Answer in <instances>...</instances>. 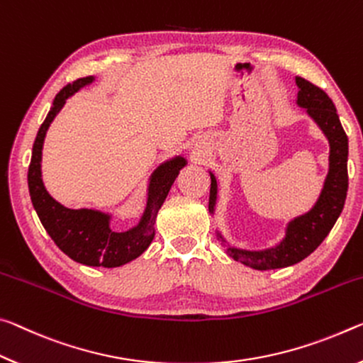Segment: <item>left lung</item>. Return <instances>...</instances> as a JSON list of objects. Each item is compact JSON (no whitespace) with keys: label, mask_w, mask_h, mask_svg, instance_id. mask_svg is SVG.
<instances>
[{"label":"left lung","mask_w":363,"mask_h":363,"mask_svg":"<svg viewBox=\"0 0 363 363\" xmlns=\"http://www.w3.org/2000/svg\"><path fill=\"white\" fill-rule=\"evenodd\" d=\"M299 86L298 104L306 108L308 116L313 117L323 133L330 140V172L326 177L325 188L320 194L318 203L313 209L289 223L286 238L277 247L262 252H247L240 249H228V254L235 260L246 264L257 270H273L293 265L306 259L322 245L330 233L333 225L342 212L347 194V135L337 117V112L331 98L322 88L313 85L302 77L296 79ZM217 198V182L211 175L209 211H213Z\"/></svg>","instance_id":"obj_1"}]
</instances>
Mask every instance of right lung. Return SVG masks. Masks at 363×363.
Returning <instances> with one entry per match:
<instances>
[{"label":"right lung","mask_w":363,"mask_h":363,"mask_svg":"<svg viewBox=\"0 0 363 363\" xmlns=\"http://www.w3.org/2000/svg\"><path fill=\"white\" fill-rule=\"evenodd\" d=\"M91 82L93 77L77 79L56 94L52 108L48 112L45 122L41 123L33 143L32 159L28 165V191H30L32 204L38 213L41 225L64 254L83 265L112 269V267H121L136 259L151 245L156 216L178 177V172L185 165V159L177 157L160 165L154 172L145 217L138 227L125 233H116L114 230H111L109 217L104 213L88 209H67L52 199L43 186L40 170L41 147H43L46 130L57 112L62 109L65 99Z\"/></svg>","instance_id":"right-lung-1"}]
</instances>
